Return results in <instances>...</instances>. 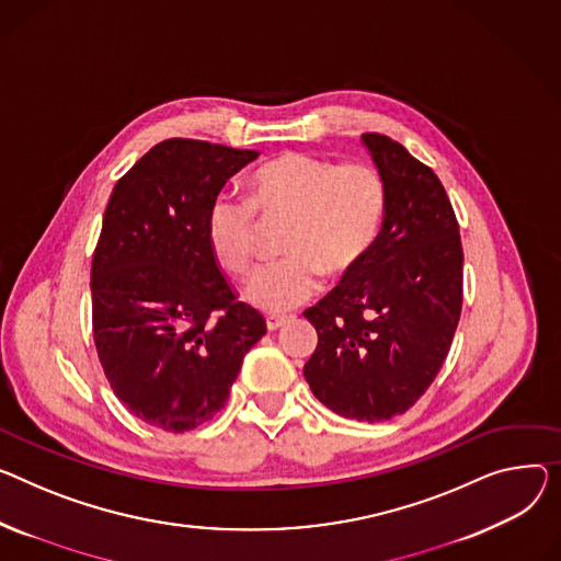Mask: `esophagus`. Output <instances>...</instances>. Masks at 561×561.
Listing matches in <instances>:
<instances>
[{
	"mask_svg": "<svg viewBox=\"0 0 561 561\" xmlns=\"http://www.w3.org/2000/svg\"><path fill=\"white\" fill-rule=\"evenodd\" d=\"M284 322H286V318H284V316H266V327H268V331L279 329Z\"/></svg>",
	"mask_w": 561,
	"mask_h": 561,
	"instance_id": "obj_1",
	"label": "esophagus"
}]
</instances>
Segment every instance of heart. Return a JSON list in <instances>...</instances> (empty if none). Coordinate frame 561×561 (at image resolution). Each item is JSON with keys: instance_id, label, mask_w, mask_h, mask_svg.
Here are the masks:
<instances>
[{"instance_id": "obj_1", "label": "heart", "mask_w": 561, "mask_h": 561, "mask_svg": "<svg viewBox=\"0 0 561 561\" xmlns=\"http://www.w3.org/2000/svg\"><path fill=\"white\" fill-rule=\"evenodd\" d=\"M250 201L218 194L205 220L207 243L218 264L248 275L256 256V211L290 214L284 234L286 259L259 268L248 300L268 313H286L318 293L322 271L343 277L375 248L386 218V184L363 162L335 164L288 151L261 164L250 178Z\"/></svg>"}]
</instances>
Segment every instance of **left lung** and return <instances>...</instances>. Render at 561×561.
Returning <instances> with one entry per match:
<instances>
[{
  "mask_svg": "<svg viewBox=\"0 0 561 561\" xmlns=\"http://www.w3.org/2000/svg\"><path fill=\"white\" fill-rule=\"evenodd\" d=\"M363 144L386 184V218L363 264L305 311L318 331L305 379L333 413L383 422L417 403L451 350L465 254L433 169L386 135Z\"/></svg>",
  "mask_w": 561,
  "mask_h": 561,
  "instance_id": "1",
  "label": "left lung"
}]
</instances>
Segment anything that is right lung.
Listing matches in <instances>:
<instances>
[{"mask_svg": "<svg viewBox=\"0 0 561 561\" xmlns=\"http://www.w3.org/2000/svg\"><path fill=\"white\" fill-rule=\"evenodd\" d=\"M203 139H164L119 178L92 256V331L105 379L135 417L184 433L226 405L266 320L220 273L205 220L256 160Z\"/></svg>", "mask_w": 561, "mask_h": 561, "instance_id": "add662e5", "label": "right lung"}]
</instances>
